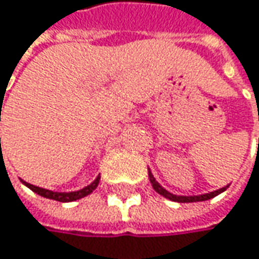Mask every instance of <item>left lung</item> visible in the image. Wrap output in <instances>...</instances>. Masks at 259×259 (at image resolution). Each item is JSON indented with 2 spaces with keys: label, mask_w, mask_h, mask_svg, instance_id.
<instances>
[{
  "label": "left lung",
  "mask_w": 259,
  "mask_h": 259,
  "mask_svg": "<svg viewBox=\"0 0 259 259\" xmlns=\"http://www.w3.org/2000/svg\"><path fill=\"white\" fill-rule=\"evenodd\" d=\"M148 176H149V182H151V185H152V188L155 189V192H158V193L162 195L164 198H167V199H170V201H175V202H201V201H206V199H211V198H214V196L220 195L221 192H224V190L229 188V185H227V186H224V188H221V189L214 190V192H209V193H204V195L180 196V195H173V193H170L168 190L164 189L160 183L155 180V177L152 176V173H151V170H149V168H148Z\"/></svg>",
  "instance_id": "8db88e82"
}]
</instances>
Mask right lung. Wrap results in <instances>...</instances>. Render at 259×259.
Returning a JSON list of instances; mask_svg holds the SVG:
<instances>
[{"label": "right lung", "instance_id": "obj_1", "mask_svg": "<svg viewBox=\"0 0 259 259\" xmlns=\"http://www.w3.org/2000/svg\"><path fill=\"white\" fill-rule=\"evenodd\" d=\"M99 179H101V177L98 176L91 185H88L83 189L76 190V192H53V190L42 189V188H38V186H33V185H30V183H27V182H23V180H22V183H23L24 186H27L30 190H33L35 193L44 196V198L54 199V201H58V202H71V201H77V199H80V198L88 196L89 193H92L94 190L97 189V186H98Z\"/></svg>", "mask_w": 259, "mask_h": 259}]
</instances>
